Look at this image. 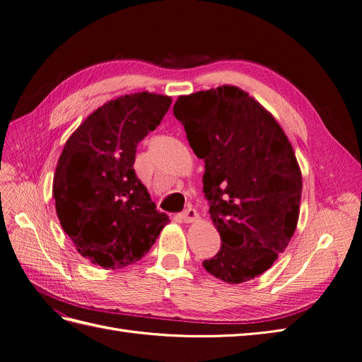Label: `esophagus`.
<instances>
[{"mask_svg": "<svg viewBox=\"0 0 362 362\" xmlns=\"http://www.w3.org/2000/svg\"><path fill=\"white\" fill-rule=\"evenodd\" d=\"M179 218H180L183 222H192V221H195V219L198 218V213H197L195 209L188 207V209H185V210L180 213Z\"/></svg>", "mask_w": 362, "mask_h": 362, "instance_id": "34e87169", "label": "esophagus"}]
</instances>
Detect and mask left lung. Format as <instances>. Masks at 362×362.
<instances>
[{
	"label": "left lung",
	"mask_w": 362,
	"mask_h": 362,
	"mask_svg": "<svg viewBox=\"0 0 362 362\" xmlns=\"http://www.w3.org/2000/svg\"><path fill=\"white\" fill-rule=\"evenodd\" d=\"M173 113L204 160L203 192L221 249L203 261L226 284L267 272L297 228L301 171L284 129L237 86L182 95Z\"/></svg>",
	"instance_id": "1"
}]
</instances>
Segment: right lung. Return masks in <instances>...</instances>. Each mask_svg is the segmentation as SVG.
<instances>
[{
  "label": "right lung",
  "mask_w": 362,
  "mask_h": 362,
  "mask_svg": "<svg viewBox=\"0 0 362 362\" xmlns=\"http://www.w3.org/2000/svg\"><path fill=\"white\" fill-rule=\"evenodd\" d=\"M171 98L139 92L101 105L66 140L53 176L62 230L83 258L103 269L140 261L170 221L134 171L137 144Z\"/></svg>",
  "instance_id": "obj_1"
}]
</instances>
